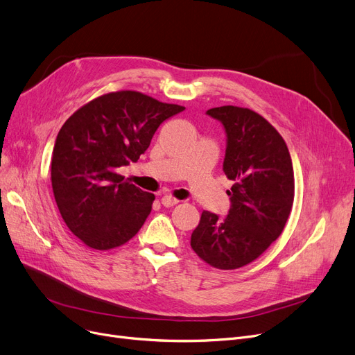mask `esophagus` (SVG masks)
I'll return each mask as SVG.
<instances>
[{
    "mask_svg": "<svg viewBox=\"0 0 355 355\" xmlns=\"http://www.w3.org/2000/svg\"><path fill=\"white\" fill-rule=\"evenodd\" d=\"M161 202H162L164 207H173V206H175V204L178 202V200L174 198L173 196H164L161 198Z\"/></svg>",
    "mask_w": 355,
    "mask_h": 355,
    "instance_id": "34e87169",
    "label": "esophagus"
}]
</instances>
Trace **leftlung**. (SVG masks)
Wrapping results in <instances>:
<instances>
[{
  "label": "left lung",
  "instance_id": "left-lung-1",
  "mask_svg": "<svg viewBox=\"0 0 355 355\" xmlns=\"http://www.w3.org/2000/svg\"><path fill=\"white\" fill-rule=\"evenodd\" d=\"M227 134L223 171L234 184L225 218L202 211L191 248L213 268L246 266L281 236L295 197L293 166L281 134L254 110L220 106L207 110Z\"/></svg>",
  "mask_w": 355,
  "mask_h": 355
}]
</instances>
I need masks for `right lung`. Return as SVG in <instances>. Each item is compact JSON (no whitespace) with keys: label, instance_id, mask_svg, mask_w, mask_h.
Segmentation results:
<instances>
[{"label":"right lung","instance_id":"1","mask_svg":"<svg viewBox=\"0 0 355 355\" xmlns=\"http://www.w3.org/2000/svg\"><path fill=\"white\" fill-rule=\"evenodd\" d=\"M185 107L135 90L110 92L64 122L51 157L55 204L87 248L115 249L132 239L155 196L123 181L118 168L137 162L158 126Z\"/></svg>","mask_w":355,"mask_h":355}]
</instances>
